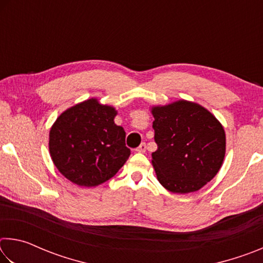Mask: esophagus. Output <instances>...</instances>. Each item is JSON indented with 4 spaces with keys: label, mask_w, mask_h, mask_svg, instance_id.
Listing matches in <instances>:
<instances>
[{
    "label": "esophagus",
    "mask_w": 263,
    "mask_h": 263,
    "mask_svg": "<svg viewBox=\"0 0 263 263\" xmlns=\"http://www.w3.org/2000/svg\"><path fill=\"white\" fill-rule=\"evenodd\" d=\"M136 151H137L138 153H145L146 152V144H145V142H142V144H140L139 147H138Z\"/></svg>",
    "instance_id": "1"
}]
</instances>
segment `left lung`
I'll list each match as a JSON object with an SVG mask.
<instances>
[{
    "instance_id": "1",
    "label": "left lung",
    "mask_w": 263,
    "mask_h": 263,
    "mask_svg": "<svg viewBox=\"0 0 263 263\" xmlns=\"http://www.w3.org/2000/svg\"><path fill=\"white\" fill-rule=\"evenodd\" d=\"M158 149L152 164L158 181L174 194L203 188L217 175L226 153L221 123L196 102L177 100L151 106Z\"/></svg>"
}]
</instances>
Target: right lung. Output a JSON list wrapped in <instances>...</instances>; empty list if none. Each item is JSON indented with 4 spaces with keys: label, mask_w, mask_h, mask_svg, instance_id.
Listing matches in <instances>:
<instances>
[{
    "label": "right lung",
    "mask_w": 263,
    "mask_h": 263,
    "mask_svg": "<svg viewBox=\"0 0 263 263\" xmlns=\"http://www.w3.org/2000/svg\"><path fill=\"white\" fill-rule=\"evenodd\" d=\"M118 111L92 97L70 106L50 130L48 149L66 179L80 186L110 180L130 157L125 131L115 124Z\"/></svg>",
    "instance_id": "add662e5"
}]
</instances>
